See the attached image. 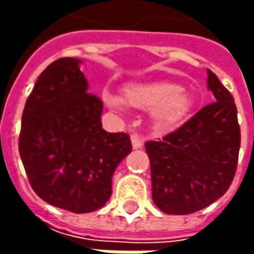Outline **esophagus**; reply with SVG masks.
<instances>
[{
  "label": "esophagus",
  "mask_w": 254,
  "mask_h": 254,
  "mask_svg": "<svg viewBox=\"0 0 254 254\" xmlns=\"http://www.w3.org/2000/svg\"><path fill=\"white\" fill-rule=\"evenodd\" d=\"M131 145L134 150H138V148H142V145H144V140H142L140 135H137V134H132L131 135Z\"/></svg>",
  "instance_id": "esophagus-1"
}]
</instances>
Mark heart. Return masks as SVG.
<instances>
[{
  "instance_id": "obj_1",
  "label": "heart",
  "mask_w": 254,
  "mask_h": 254,
  "mask_svg": "<svg viewBox=\"0 0 254 254\" xmlns=\"http://www.w3.org/2000/svg\"><path fill=\"white\" fill-rule=\"evenodd\" d=\"M104 104L112 110L126 106L148 110L152 124L158 128H172L185 120L193 99L188 89L170 80L131 82L123 86L122 96L106 92Z\"/></svg>"
}]
</instances>
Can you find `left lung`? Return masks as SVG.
I'll return each instance as SVG.
<instances>
[{
  "mask_svg": "<svg viewBox=\"0 0 254 254\" xmlns=\"http://www.w3.org/2000/svg\"><path fill=\"white\" fill-rule=\"evenodd\" d=\"M208 89L215 103L160 141L145 142L152 200L164 213L188 215L209 206L235 177L240 148L236 104L209 69Z\"/></svg>",
  "mask_w": 254,
  "mask_h": 254,
  "instance_id": "left-lung-1",
  "label": "left lung"
}]
</instances>
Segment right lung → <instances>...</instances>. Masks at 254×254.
I'll return each instance as SVG.
<instances>
[{
	"mask_svg": "<svg viewBox=\"0 0 254 254\" xmlns=\"http://www.w3.org/2000/svg\"><path fill=\"white\" fill-rule=\"evenodd\" d=\"M82 61L62 58L39 74L25 103L19 155L36 195L73 213L100 209L130 137L102 127L103 103L89 92Z\"/></svg>",
	"mask_w": 254,
	"mask_h": 254,
	"instance_id": "1",
	"label": "right lung"
}]
</instances>
